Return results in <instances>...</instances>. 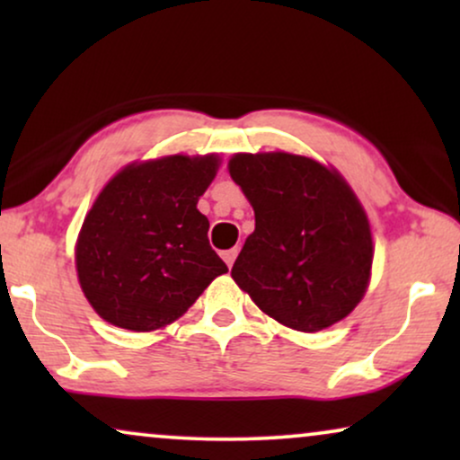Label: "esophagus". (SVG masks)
<instances>
[{"mask_svg": "<svg viewBox=\"0 0 460 460\" xmlns=\"http://www.w3.org/2000/svg\"><path fill=\"white\" fill-rule=\"evenodd\" d=\"M236 255H238V249L236 247L234 249H228V251H224V253H222V260L228 263V268H232V263H234Z\"/></svg>", "mask_w": 460, "mask_h": 460, "instance_id": "esophagus-1", "label": "esophagus"}]
</instances>
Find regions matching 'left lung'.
I'll use <instances>...</instances> for the list:
<instances>
[{
  "label": "left lung",
  "mask_w": 460,
  "mask_h": 460,
  "mask_svg": "<svg viewBox=\"0 0 460 460\" xmlns=\"http://www.w3.org/2000/svg\"><path fill=\"white\" fill-rule=\"evenodd\" d=\"M255 211L232 279L261 312L301 332L339 323L367 293L373 236L360 200L332 167L288 153L228 163Z\"/></svg>",
  "instance_id": "left-lung-1"
}]
</instances>
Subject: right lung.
<instances>
[{
    "instance_id": "right-lung-1",
    "label": "right lung",
    "mask_w": 460,
    "mask_h": 460,
    "mask_svg": "<svg viewBox=\"0 0 460 460\" xmlns=\"http://www.w3.org/2000/svg\"><path fill=\"white\" fill-rule=\"evenodd\" d=\"M217 155L131 163L98 194L81 226L79 285L106 323L136 332L178 320L228 266L211 249L197 209Z\"/></svg>"
}]
</instances>
